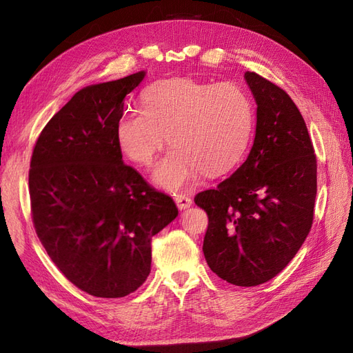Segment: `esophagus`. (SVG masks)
<instances>
[{"label":"esophagus","instance_id":"34e87169","mask_svg":"<svg viewBox=\"0 0 353 353\" xmlns=\"http://www.w3.org/2000/svg\"><path fill=\"white\" fill-rule=\"evenodd\" d=\"M174 200H175L176 206H178L179 209H188L191 205H193V200H191V199H190L188 196H185V194H175Z\"/></svg>","mask_w":353,"mask_h":353}]
</instances>
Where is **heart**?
I'll list each match as a JSON object with an SVG mask.
<instances>
[{"label":"heart","mask_w":353,"mask_h":353,"mask_svg":"<svg viewBox=\"0 0 353 353\" xmlns=\"http://www.w3.org/2000/svg\"><path fill=\"white\" fill-rule=\"evenodd\" d=\"M254 128V105L236 82L206 83L174 78L154 82L143 92V108L121 113L116 141L138 165H150L168 140L153 179L181 190L194 184L203 170L219 175L243 159Z\"/></svg>","instance_id":"1"}]
</instances>
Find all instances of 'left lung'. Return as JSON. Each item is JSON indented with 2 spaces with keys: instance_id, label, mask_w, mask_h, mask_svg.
<instances>
[{
  "instance_id": "1",
  "label": "left lung",
  "mask_w": 353,
  "mask_h": 353,
  "mask_svg": "<svg viewBox=\"0 0 353 353\" xmlns=\"http://www.w3.org/2000/svg\"><path fill=\"white\" fill-rule=\"evenodd\" d=\"M256 134L245 162L196 205L208 213L203 253L209 268L234 285L270 281L290 262L312 227L316 156L306 123L283 88L245 72Z\"/></svg>"
}]
</instances>
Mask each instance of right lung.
Returning <instances> with one entry per match:
<instances>
[{"label":"right lung","instance_id":"add662e5","mask_svg":"<svg viewBox=\"0 0 353 353\" xmlns=\"http://www.w3.org/2000/svg\"><path fill=\"white\" fill-rule=\"evenodd\" d=\"M145 72L78 91L39 134L30 159L32 222L51 261L95 297H123L150 274L152 239L174 200L123 163L116 122Z\"/></svg>","mask_w":353,"mask_h":353}]
</instances>
